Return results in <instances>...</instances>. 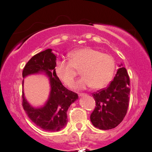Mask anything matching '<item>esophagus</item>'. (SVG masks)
Segmentation results:
<instances>
[{
	"instance_id": "1",
	"label": "esophagus",
	"mask_w": 152,
	"mask_h": 152,
	"mask_svg": "<svg viewBox=\"0 0 152 152\" xmlns=\"http://www.w3.org/2000/svg\"><path fill=\"white\" fill-rule=\"evenodd\" d=\"M85 94L84 93H80V94H78V96H84Z\"/></svg>"
}]
</instances>
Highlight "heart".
I'll use <instances>...</instances> for the list:
<instances>
[{"mask_svg":"<svg viewBox=\"0 0 152 152\" xmlns=\"http://www.w3.org/2000/svg\"><path fill=\"white\" fill-rule=\"evenodd\" d=\"M115 69L116 63L112 56L90 48L73 51L69 54V61L60 59L55 65L57 76L67 87L73 85L78 74L76 70H80L83 77L74 85L75 89L104 88L112 81Z\"/></svg>","mask_w":152,"mask_h":152,"instance_id":"heart-1","label":"heart"}]
</instances>
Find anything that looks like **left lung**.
Listing matches in <instances>:
<instances>
[{
    "mask_svg": "<svg viewBox=\"0 0 152 152\" xmlns=\"http://www.w3.org/2000/svg\"><path fill=\"white\" fill-rule=\"evenodd\" d=\"M114 80L106 88L92 94L96 102L90 120L94 127L107 130L123 121L129 107L130 81L127 69L119 65Z\"/></svg>",
    "mask_w": 152,
    "mask_h": 152,
    "instance_id": "8db88e82",
    "label": "left lung"
}]
</instances>
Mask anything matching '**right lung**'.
Segmentation results:
<instances>
[{"mask_svg": "<svg viewBox=\"0 0 152 152\" xmlns=\"http://www.w3.org/2000/svg\"><path fill=\"white\" fill-rule=\"evenodd\" d=\"M52 50L48 49L34 55L23 71V78L38 73L45 74L50 78L51 91L48 100L43 107L34 108L25 99L23 90V107L31 121L40 128L48 132H58L67 125V111L78 96L64 87L57 76L55 72L56 56Z\"/></svg>", "mask_w": 152, "mask_h": 152, "instance_id": "add662e5", "label": "right lung"}]
</instances>
